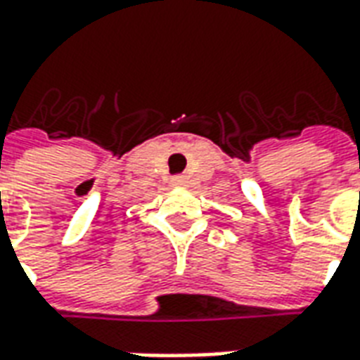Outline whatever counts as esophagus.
I'll return each mask as SVG.
<instances>
[{"mask_svg": "<svg viewBox=\"0 0 360 360\" xmlns=\"http://www.w3.org/2000/svg\"><path fill=\"white\" fill-rule=\"evenodd\" d=\"M187 183V179L183 177V175H177L175 179H173V185H177V187H181V185H185Z\"/></svg>", "mask_w": 360, "mask_h": 360, "instance_id": "obj_1", "label": "esophagus"}]
</instances>
